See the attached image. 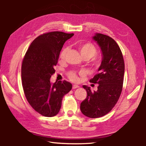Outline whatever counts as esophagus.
Here are the masks:
<instances>
[{
    "label": "esophagus",
    "instance_id": "1",
    "mask_svg": "<svg viewBox=\"0 0 146 146\" xmlns=\"http://www.w3.org/2000/svg\"><path fill=\"white\" fill-rule=\"evenodd\" d=\"M80 86H78V85H73V89H76V88H79Z\"/></svg>",
    "mask_w": 146,
    "mask_h": 146
}]
</instances>
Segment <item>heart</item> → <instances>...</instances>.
Listing matches in <instances>:
<instances>
[{
    "mask_svg": "<svg viewBox=\"0 0 146 146\" xmlns=\"http://www.w3.org/2000/svg\"><path fill=\"white\" fill-rule=\"evenodd\" d=\"M80 51L81 52V54L84 58L90 59L97 54V49L95 47V46L92 44V42H85L83 44H80L79 46ZM69 50L68 48H64L63 50L61 51L60 53V58L61 60H64L67 54V52ZM93 65L95 67H98L100 65L101 60L100 59L97 57H95L92 60ZM78 74L80 75H84L83 71H80L79 73H77L75 71H70L68 73V77L70 80L72 82H76L78 81Z\"/></svg>",
    "mask_w": 146,
    "mask_h": 146,
    "instance_id": "b5f03b06",
    "label": "heart"
}]
</instances>
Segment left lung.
<instances>
[{
	"mask_svg": "<svg viewBox=\"0 0 146 146\" xmlns=\"http://www.w3.org/2000/svg\"><path fill=\"white\" fill-rule=\"evenodd\" d=\"M102 52V61L96 74L90 82L98 84L97 91L83 85L87 96L80 104V110L85 116L98 118L111 110L119 100L123 88L125 64L119 45L113 39L97 33L93 37Z\"/></svg>",
	"mask_w": 146,
	"mask_h": 146,
	"instance_id": "8db88e82",
	"label": "left lung"
}]
</instances>
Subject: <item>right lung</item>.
<instances>
[{
  "label": "right lung",
  "mask_w": 146,
  "mask_h": 146,
  "mask_svg": "<svg viewBox=\"0 0 146 146\" xmlns=\"http://www.w3.org/2000/svg\"><path fill=\"white\" fill-rule=\"evenodd\" d=\"M73 35L61 31L42 34L31 42L24 57L21 77L24 95L33 109L44 117L58 113L63 96L72 88L66 80L51 83L50 78L64 43Z\"/></svg>",
  "instance_id": "add662e5"
}]
</instances>
